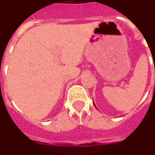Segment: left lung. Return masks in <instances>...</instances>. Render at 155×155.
<instances>
[{
	"label": "left lung",
	"instance_id": "8db88e82",
	"mask_svg": "<svg viewBox=\"0 0 155 155\" xmlns=\"http://www.w3.org/2000/svg\"><path fill=\"white\" fill-rule=\"evenodd\" d=\"M93 104H94V106H95V107H96V105H95V104H94V103H93Z\"/></svg>",
	"mask_w": 155,
	"mask_h": 155
}]
</instances>
